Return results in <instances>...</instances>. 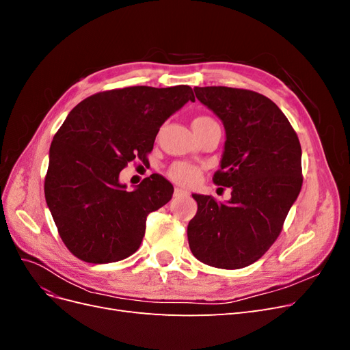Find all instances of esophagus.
Returning <instances> with one entry per match:
<instances>
[{
	"label": "esophagus",
	"instance_id": "obj_1",
	"mask_svg": "<svg viewBox=\"0 0 350 350\" xmlns=\"http://www.w3.org/2000/svg\"><path fill=\"white\" fill-rule=\"evenodd\" d=\"M174 196H175V197H188L189 194L185 191V189H183V188H175Z\"/></svg>",
	"mask_w": 350,
	"mask_h": 350
}]
</instances>
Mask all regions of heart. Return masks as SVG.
Returning a JSON list of instances; mask_svg holds the SVG:
<instances>
[{
    "label": "heart",
    "instance_id": "b5f03b06",
    "mask_svg": "<svg viewBox=\"0 0 350 350\" xmlns=\"http://www.w3.org/2000/svg\"><path fill=\"white\" fill-rule=\"evenodd\" d=\"M215 122L216 121L213 118H210V116L200 115V116H196V118H194L193 129H200V126H204V125H208V124H215ZM167 175L176 184L191 185L198 179L200 169L193 166V165L184 163V162H176L171 167H169Z\"/></svg>",
    "mask_w": 350,
    "mask_h": 350
}]
</instances>
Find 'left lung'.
I'll list each match as a JSON object with an SVG mask.
<instances>
[{
	"instance_id": "obj_1",
	"label": "left lung",
	"mask_w": 350,
	"mask_h": 350,
	"mask_svg": "<svg viewBox=\"0 0 350 350\" xmlns=\"http://www.w3.org/2000/svg\"><path fill=\"white\" fill-rule=\"evenodd\" d=\"M194 92L225 125V152L213 183L230 187L232 197L219 203L193 196L198 208L188 224V243L207 266L242 269L273 245L299 196L301 143L278 105L257 92L225 86Z\"/></svg>"
}]
</instances>
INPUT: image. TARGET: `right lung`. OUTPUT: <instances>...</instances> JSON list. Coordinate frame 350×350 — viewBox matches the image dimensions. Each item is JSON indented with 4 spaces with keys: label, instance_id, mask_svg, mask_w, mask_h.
I'll use <instances>...</instances> for the list:
<instances>
[{
    "label": "right lung",
    "instance_id": "1",
    "mask_svg": "<svg viewBox=\"0 0 350 350\" xmlns=\"http://www.w3.org/2000/svg\"><path fill=\"white\" fill-rule=\"evenodd\" d=\"M194 100L189 86H131L81 100L54 135L45 176V198L58 234L77 258L105 264L140 248L146 217L172 198L162 175L144 178L126 191L120 174L143 163L161 125Z\"/></svg>",
    "mask_w": 350,
    "mask_h": 350
}]
</instances>
